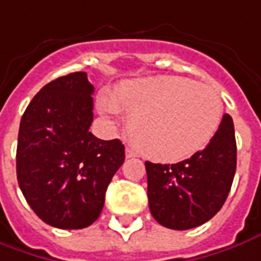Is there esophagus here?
I'll list each match as a JSON object with an SVG mask.
<instances>
[{
    "label": "esophagus",
    "mask_w": 261,
    "mask_h": 261,
    "mask_svg": "<svg viewBox=\"0 0 261 261\" xmlns=\"http://www.w3.org/2000/svg\"><path fill=\"white\" fill-rule=\"evenodd\" d=\"M125 157H127V159L136 157V151H134L133 148H130V147H127V148H125Z\"/></svg>",
    "instance_id": "34e87169"
}]
</instances>
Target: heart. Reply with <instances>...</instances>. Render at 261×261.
<instances>
[{"instance_id":"b5f03b06","label":"heart","mask_w":261,"mask_h":261,"mask_svg":"<svg viewBox=\"0 0 261 261\" xmlns=\"http://www.w3.org/2000/svg\"><path fill=\"white\" fill-rule=\"evenodd\" d=\"M131 113L128 131L140 151L157 161H178L200 151L216 134L223 102L212 87L182 77L125 81L116 95L101 94L98 110Z\"/></svg>"}]
</instances>
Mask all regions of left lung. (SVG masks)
Returning <instances> with one entry per match:
<instances>
[{"label":"left lung","mask_w":261,"mask_h":261,"mask_svg":"<svg viewBox=\"0 0 261 261\" xmlns=\"http://www.w3.org/2000/svg\"><path fill=\"white\" fill-rule=\"evenodd\" d=\"M237 145L233 118L224 114L216 134L201 151L175 164L145 161L147 196L161 226L189 230L214 217L234 178Z\"/></svg>","instance_id":"1"}]
</instances>
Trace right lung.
I'll list each match as a JSON object with an SVG mask.
<instances>
[{
    "label": "right lung",
    "instance_id": "obj_1",
    "mask_svg": "<svg viewBox=\"0 0 261 261\" xmlns=\"http://www.w3.org/2000/svg\"><path fill=\"white\" fill-rule=\"evenodd\" d=\"M93 93L87 72L60 77L35 94L19 123V189L34 213L53 227L93 224L125 159L120 140L106 141L90 133Z\"/></svg>",
    "mask_w": 261,
    "mask_h": 261
}]
</instances>
